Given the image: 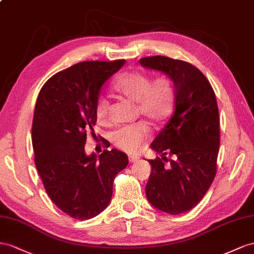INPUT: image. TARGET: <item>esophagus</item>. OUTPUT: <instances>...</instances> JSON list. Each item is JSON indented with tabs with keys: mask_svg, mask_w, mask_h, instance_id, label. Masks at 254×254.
<instances>
[{
	"mask_svg": "<svg viewBox=\"0 0 254 254\" xmlns=\"http://www.w3.org/2000/svg\"><path fill=\"white\" fill-rule=\"evenodd\" d=\"M139 160L138 157H136V155H128V161L129 163H136Z\"/></svg>",
	"mask_w": 254,
	"mask_h": 254,
	"instance_id": "34e87169",
	"label": "esophagus"
}]
</instances>
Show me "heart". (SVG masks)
<instances>
[{
    "label": "heart",
    "instance_id": "b5f03b06",
    "mask_svg": "<svg viewBox=\"0 0 254 254\" xmlns=\"http://www.w3.org/2000/svg\"><path fill=\"white\" fill-rule=\"evenodd\" d=\"M113 89L123 99L136 104L138 114L153 125H161L171 116L175 103V88L171 78L151 77L141 71H128L115 80ZM95 114L100 121L108 116V102L99 99ZM149 135V128L144 123H136L117 129L112 134L114 144L127 152H136Z\"/></svg>",
    "mask_w": 254,
    "mask_h": 254
}]
</instances>
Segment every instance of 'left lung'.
Wrapping results in <instances>:
<instances>
[{
	"label": "left lung",
	"mask_w": 254,
	"mask_h": 254,
	"mask_svg": "<svg viewBox=\"0 0 254 254\" xmlns=\"http://www.w3.org/2000/svg\"><path fill=\"white\" fill-rule=\"evenodd\" d=\"M139 63L174 83L175 112L151 144L161 158L148 160L151 174L146 196L154 208L176 216L196 206L216 176L220 146L216 95L204 74L190 63L163 56L142 58Z\"/></svg>",
	"instance_id": "8db88e82"
}]
</instances>
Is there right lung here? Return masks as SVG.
<instances>
[{
  "mask_svg": "<svg viewBox=\"0 0 254 254\" xmlns=\"http://www.w3.org/2000/svg\"><path fill=\"white\" fill-rule=\"evenodd\" d=\"M125 60L86 61L57 73L37 96L32 145L45 190L58 208L77 220L97 216L108 206L117 174L127 155L112 149L87 155V133L94 134L95 106L103 84Z\"/></svg>",
  "mask_w": 254,
  "mask_h": 254,
  "instance_id": "right-lung-1",
  "label": "right lung"
}]
</instances>
